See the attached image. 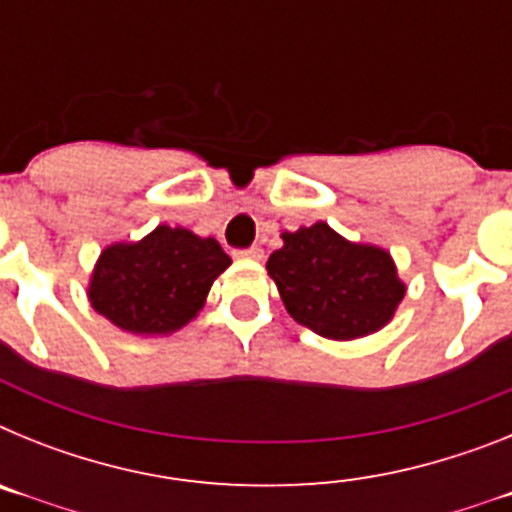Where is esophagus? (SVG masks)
<instances>
[{
    "instance_id": "34e87169",
    "label": "esophagus",
    "mask_w": 512,
    "mask_h": 512,
    "mask_svg": "<svg viewBox=\"0 0 512 512\" xmlns=\"http://www.w3.org/2000/svg\"><path fill=\"white\" fill-rule=\"evenodd\" d=\"M238 256H241V259L261 261V259H264V251H261L259 246H251V248H243V251H238Z\"/></svg>"
}]
</instances>
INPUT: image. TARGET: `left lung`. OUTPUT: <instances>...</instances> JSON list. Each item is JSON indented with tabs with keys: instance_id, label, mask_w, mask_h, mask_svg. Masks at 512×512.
I'll use <instances>...</instances> for the list:
<instances>
[{
	"instance_id": "8db88e82",
	"label": "left lung",
	"mask_w": 512,
	"mask_h": 512,
	"mask_svg": "<svg viewBox=\"0 0 512 512\" xmlns=\"http://www.w3.org/2000/svg\"><path fill=\"white\" fill-rule=\"evenodd\" d=\"M282 241L266 269L297 323L330 341H354L390 323L405 284L384 248L346 241L328 223L282 233Z\"/></svg>"
}]
</instances>
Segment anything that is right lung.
Returning <instances> with one entry per match:
<instances>
[{"mask_svg": "<svg viewBox=\"0 0 512 512\" xmlns=\"http://www.w3.org/2000/svg\"><path fill=\"white\" fill-rule=\"evenodd\" d=\"M230 266L215 238L158 225L138 243H112L89 279L99 315L133 336H166L202 310L212 282Z\"/></svg>", "mask_w": 512, "mask_h": 512, "instance_id": "obj_1", "label": "right lung"}]
</instances>
